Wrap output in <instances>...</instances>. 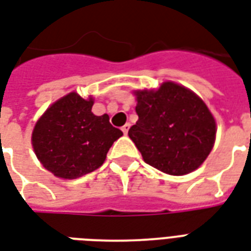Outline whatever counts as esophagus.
I'll use <instances>...</instances> for the list:
<instances>
[{
	"mask_svg": "<svg viewBox=\"0 0 251 251\" xmlns=\"http://www.w3.org/2000/svg\"><path fill=\"white\" fill-rule=\"evenodd\" d=\"M129 129H130V124H125V125H124L121 127V130H122V131H124V134H127Z\"/></svg>",
	"mask_w": 251,
	"mask_h": 251,
	"instance_id": "1",
	"label": "esophagus"
}]
</instances>
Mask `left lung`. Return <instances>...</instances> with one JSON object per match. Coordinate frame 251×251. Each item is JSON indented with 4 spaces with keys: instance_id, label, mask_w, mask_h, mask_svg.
I'll return each mask as SVG.
<instances>
[{
    "instance_id": "1",
    "label": "left lung",
    "mask_w": 251,
    "mask_h": 251,
    "mask_svg": "<svg viewBox=\"0 0 251 251\" xmlns=\"http://www.w3.org/2000/svg\"><path fill=\"white\" fill-rule=\"evenodd\" d=\"M138 121L130 139L143 160L168 175H185L202 164L213 149L216 121L204 101L179 84L135 91Z\"/></svg>"
}]
</instances>
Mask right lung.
Returning <instances> with one entry per match:
<instances>
[{
    "mask_svg": "<svg viewBox=\"0 0 251 251\" xmlns=\"http://www.w3.org/2000/svg\"><path fill=\"white\" fill-rule=\"evenodd\" d=\"M93 99L71 92L53 102L32 130L31 141L43 167L63 179H76L102 166L122 131L108 114L92 113Z\"/></svg>",
    "mask_w": 251,
    "mask_h": 251,
    "instance_id": "obj_1",
    "label": "right lung"
}]
</instances>
